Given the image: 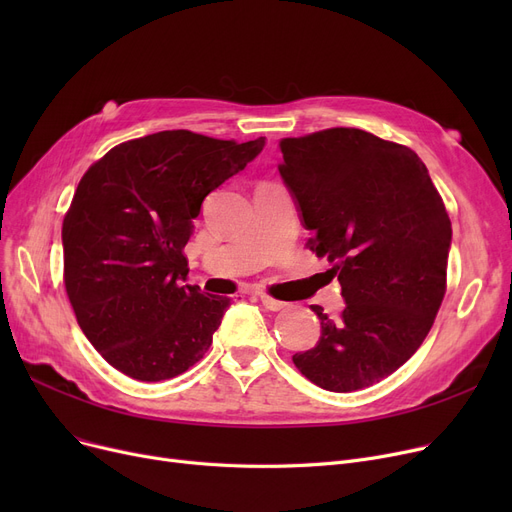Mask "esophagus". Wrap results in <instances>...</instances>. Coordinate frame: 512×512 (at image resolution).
Returning a JSON list of instances; mask_svg holds the SVG:
<instances>
[{"mask_svg":"<svg viewBox=\"0 0 512 512\" xmlns=\"http://www.w3.org/2000/svg\"><path fill=\"white\" fill-rule=\"evenodd\" d=\"M259 301L261 305L267 309V311H282L286 307L284 301H278V299H272L270 294H259Z\"/></svg>","mask_w":512,"mask_h":512,"instance_id":"obj_1","label":"esophagus"}]
</instances>
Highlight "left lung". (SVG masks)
Wrapping results in <instances>:
<instances>
[{"label":"left lung","instance_id":"obj_1","mask_svg":"<svg viewBox=\"0 0 512 512\" xmlns=\"http://www.w3.org/2000/svg\"><path fill=\"white\" fill-rule=\"evenodd\" d=\"M280 176L313 232L309 249L334 263L344 311L319 305L321 336L292 357L330 392L378 384L405 365L446 292L452 226L423 161L405 145L359 128L280 141Z\"/></svg>","mask_w":512,"mask_h":512}]
</instances>
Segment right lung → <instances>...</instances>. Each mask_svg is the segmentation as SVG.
I'll use <instances>...</instances> for the list:
<instances>
[{"instance_id": "obj_1", "label": "right lung", "mask_w": 512, "mask_h": 512, "mask_svg": "<svg viewBox=\"0 0 512 512\" xmlns=\"http://www.w3.org/2000/svg\"><path fill=\"white\" fill-rule=\"evenodd\" d=\"M263 147L164 130L116 145L80 178L62 226L64 284L80 330L128 378L170 380L207 353L230 299L184 284L182 249L203 199Z\"/></svg>"}]
</instances>
